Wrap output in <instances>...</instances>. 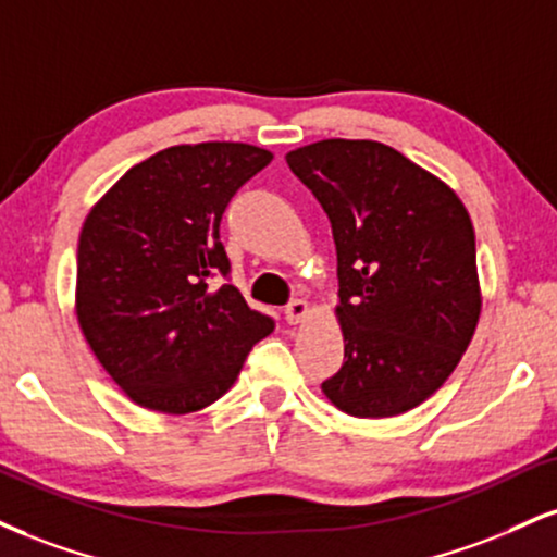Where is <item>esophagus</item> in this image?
<instances>
[{
  "label": "esophagus",
  "instance_id": "34e87169",
  "mask_svg": "<svg viewBox=\"0 0 557 557\" xmlns=\"http://www.w3.org/2000/svg\"><path fill=\"white\" fill-rule=\"evenodd\" d=\"M308 317V304L304 298H293L290 304L285 306V321L287 324H298L300 319Z\"/></svg>",
  "mask_w": 557,
  "mask_h": 557
}]
</instances>
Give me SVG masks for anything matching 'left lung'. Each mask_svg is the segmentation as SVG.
I'll return each instance as SVG.
<instances>
[{"label":"left lung","mask_w":557,"mask_h":557,"mask_svg":"<svg viewBox=\"0 0 557 557\" xmlns=\"http://www.w3.org/2000/svg\"><path fill=\"white\" fill-rule=\"evenodd\" d=\"M337 246L345 360L326 399L352 418H394L444 386L480 319L478 251L444 181L373 139L287 152Z\"/></svg>","instance_id":"left-lung-1"}]
</instances>
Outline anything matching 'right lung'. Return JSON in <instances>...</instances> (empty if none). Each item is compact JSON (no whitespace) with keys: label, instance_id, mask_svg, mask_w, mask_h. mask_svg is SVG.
<instances>
[{"label":"right lung","instance_id":"obj_1","mask_svg":"<svg viewBox=\"0 0 557 557\" xmlns=\"http://www.w3.org/2000/svg\"><path fill=\"white\" fill-rule=\"evenodd\" d=\"M272 152L244 143L176 145L124 173L85 218L77 321L100 366L147 410L186 414L220 399L274 330L231 274L220 220Z\"/></svg>","mask_w":557,"mask_h":557}]
</instances>
